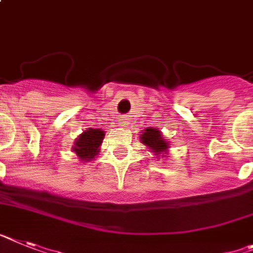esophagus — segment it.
I'll use <instances>...</instances> for the list:
<instances>
[{"instance_id":"esophagus-1","label":"esophagus","mask_w":253,"mask_h":253,"mask_svg":"<svg viewBox=\"0 0 253 253\" xmlns=\"http://www.w3.org/2000/svg\"><path fill=\"white\" fill-rule=\"evenodd\" d=\"M118 122H120L121 126H126L127 123H128V118H127V117H121L120 120H118Z\"/></svg>"}]
</instances>
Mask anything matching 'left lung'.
I'll return each mask as SVG.
<instances>
[{"instance_id": "obj_1", "label": "left lung", "mask_w": 253, "mask_h": 253, "mask_svg": "<svg viewBox=\"0 0 253 253\" xmlns=\"http://www.w3.org/2000/svg\"><path fill=\"white\" fill-rule=\"evenodd\" d=\"M140 140H141V143L145 144L146 146H149L150 149L154 153H157V154L166 152V149H169V144L163 140L162 135H161V132L157 128L149 127V128L144 130Z\"/></svg>"}]
</instances>
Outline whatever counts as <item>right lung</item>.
<instances>
[{"mask_svg": "<svg viewBox=\"0 0 253 253\" xmlns=\"http://www.w3.org/2000/svg\"><path fill=\"white\" fill-rule=\"evenodd\" d=\"M104 139V131L100 128H88L84 131L82 135L76 141V146H73V150L77 153L82 161H88V159L95 158L97 154L99 146L101 144V140Z\"/></svg>", "mask_w": 253, "mask_h": 253, "instance_id": "obj_1", "label": "right lung"}]
</instances>
